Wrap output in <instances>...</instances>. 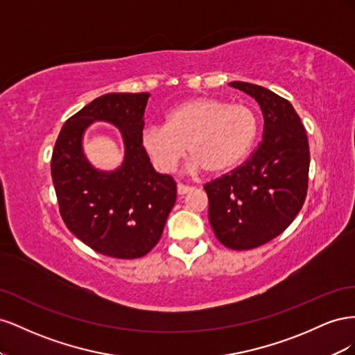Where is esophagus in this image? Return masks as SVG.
I'll return each mask as SVG.
<instances>
[{"mask_svg": "<svg viewBox=\"0 0 355 355\" xmlns=\"http://www.w3.org/2000/svg\"><path fill=\"white\" fill-rule=\"evenodd\" d=\"M192 189V187H188V185H184V184H179L178 185V194L179 196H185V194H188V192H191Z\"/></svg>", "mask_w": 355, "mask_h": 355, "instance_id": "1", "label": "esophagus"}]
</instances>
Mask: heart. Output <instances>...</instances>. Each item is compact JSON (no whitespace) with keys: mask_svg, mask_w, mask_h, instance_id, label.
I'll return each mask as SVG.
<instances>
[{"mask_svg":"<svg viewBox=\"0 0 355 355\" xmlns=\"http://www.w3.org/2000/svg\"><path fill=\"white\" fill-rule=\"evenodd\" d=\"M257 132L259 115L252 105L201 96L168 111L164 125L146 127L142 145L163 171L173 170L188 151L191 171L220 175L247 157Z\"/></svg>","mask_w":355,"mask_h":355,"instance_id":"heart-1","label":"heart"}]
</instances>
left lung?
I'll list each match as a JSON object with an SVG mask.
<instances>
[{"instance_id":"1","label":"left lung","mask_w":355,"mask_h":355,"mask_svg":"<svg viewBox=\"0 0 355 355\" xmlns=\"http://www.w3.org/2000/svg\"><path fill=\"white\" fill-rule=\"evenodd\" d=\"M230 85L259 103L262 142L241 167L204 189L218 240L232 250H250L280 235L302 209L309 146L305 127L288 101L257 84L232 81Z\"/></svg>"}]
</instances>
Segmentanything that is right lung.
<instances>
[{
  "mask_svg": "<svg viewBox=\"0 0 355 355\" xmlns=\"http://www.w3.org/2000/svg\"><path fill=\"white\" fill-rule=\"evenodd\" d=\"M149 93H108L63 124L51 157V178L68 230L94 252L136 259L153 250L176 201L171 176L153 167L142 145ZM96 121L122 133L123 163L94 168L83 154L85 130Z\"/></svg>",
  "mask_w": 355,
  "mask_h": 355,
  "instance_id": "1",
  "label": "right lung"
}]
</instances>
